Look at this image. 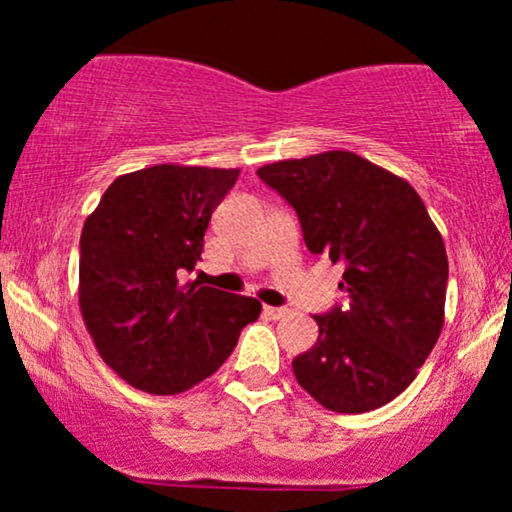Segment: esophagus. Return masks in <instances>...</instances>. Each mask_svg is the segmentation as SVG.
Instances as JSON below:
<instances>
[{
	"label": "esophagus",
	"mask_w": 512,
	"mask_h": 512,
	"mask_svg": "<svg viewBox=\"0 0 512 512\" xmlns=\"http://www.w3.org/2000/svg\"><path fill=\"white\" fill-rule=\"evenodd\" d=\"M289 313H291L289 308H274V305H264V315L272 317V320H281V317H286Z\"/></svg>",
	"instance_id": "34e87169"
}]
</instances>
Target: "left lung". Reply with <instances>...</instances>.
Segmentation results:
<instances>
[{"label": "left lung", "mask_w": 512, "mask_h": 512, "mask_svg": "<svg viewBox=\"0 0 512 512\" xmlns=\"http://www.w3.org/2000/svg\"><path fill=\"white\" fill-rule=\"evenodd\" d=\"M257 175L296 209L313 255L344 264L349 308L313 315L317 344L293 358L298 385L363 414L414 383L445 322L448 255L414 187L351 151L289 158Z\"/></svg>", "instance_id": "1"}]
</instances>
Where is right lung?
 Listing matches in <instances>:
<instances>
[{
	"label": "right lung",
	"mask_w": 512,
	"mask_h": 512,
	"mask_svg": "<svg viewBox=\"0 0 512 512\" xmlns=\"http://www.w3.org/2000/svg\"><path fill=\"white\" fill-rule=\"evenodd\" d=\"M238 168L161 163L120 175L81 231L79 308L98 354L125 383L178 395L223 366L262 303L197 281L211 211Z\"/></svg>",
	"instance_id": "obj_1"
}]
</instances>
